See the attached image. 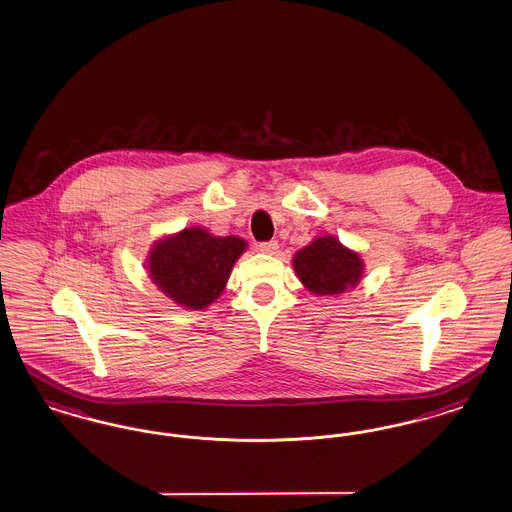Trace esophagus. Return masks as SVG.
Masks as SVG:
<instances>
[{
    "label": "esophagus",
    "instance_id": "obj_1",
    "mask_svg": "<svg viewBox=\"0 0 512 512\" xmlns=\"http://www.w3.org/2000/svg\"><path fill=\"white\" fill-rule=\"evenodd\" d=\"M257 249L261 251V253H267V255H274L276 251H278V242H261V244H257Z\"/></svg>",
    "mask_w": 512,
    "mask_h": 512
}]
</instances>
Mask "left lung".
<instances>
[{
	"label": "left lung",
	"instance_id": "8db88e82",
	"mask_svg": "<svg viewBox=\"0 0 512 512\" xmlns=\"http://www.w3.org/2000/svg\"><path fill=\"white\" fill-rule=\"evenodd\" d=\"M293 268L301 284L315 295H338L355 288L363 278V259L334 236L315 242L293 255Z\"/></svg>",
	"mask_w": 512,
	"mask_h": 512
}]
</instances>
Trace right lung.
<instances>
[{"label": "right lung", "instance_id": "add662e5", "mask_svg": "<svg viewBox=\"0 0 512 512\" xmlns=\"http://www.w3.org/2000/svg\"><path fill=\"white\" fill-rule=\"evenodd\" d=\"M236 236H213L205 228H184L151 247L147 268L153 284L186 309H205L219 297L230 270L244 253Z\"/></svg>", "mask_w": 512, "mask_h": 512}]
</instances>
